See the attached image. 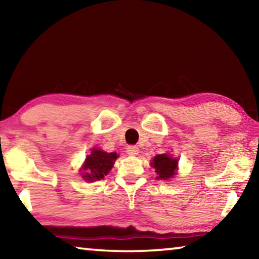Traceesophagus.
Returning a JSON list of instances; mask_svg holds the SVG:
<instances>
[{"label": "esophagus", "mask_w": 259, "mask_h": 259, "mask_svg": "<svg viewBox=\"0 0 259 259\" xmlns=\"http://www.w3.org/2000/svg\"><path fill=\"white\" fill-rule=\"evenodd\" d=\"M126 153H128L130 156H136V155H138L139 148L136 146H128L126 147Z\"/></svg>", "instance_id": "obj_1"}]
</instances>
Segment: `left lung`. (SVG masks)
Returning a JSON list of instances; mask_svg holds the SVG:
<instances>
[{
  "label": "left lung",
  "mask_w": 259,
  "mask_h": 259,
  "mask_svg": "<svg viewBox=\"0 0 259 259\" xmlns=\"http://www.w3.org/2000/svg\"><path fill=\"white\" fill-rule=\"evenodd\" d=\"M151 165L155 170L156 179L168 181L177 174L178 159L169 154H159L152 160Z\"/></svg>",
  "instance_id": "8db88e82"
}]
</instances>
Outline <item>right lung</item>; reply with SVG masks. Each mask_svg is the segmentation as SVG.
<instances>
[{"label": "right lung", "instance_id": "1", "mask_svg": "<svg viewBox=\"0 0 259 259\" xmlns=\"http://www.w3.org/2000/svg\"><path fill=\"white\" fill-rule=\"evenodd\" d=\"M115 152L107 153L99 148H93L89 155H87L84 164L82 165V178L85 182H96L103 179L111 171L114 162L117 159Z\"/></svg>", "mask_w": 259, "mask_h": 259}]
</instances>
